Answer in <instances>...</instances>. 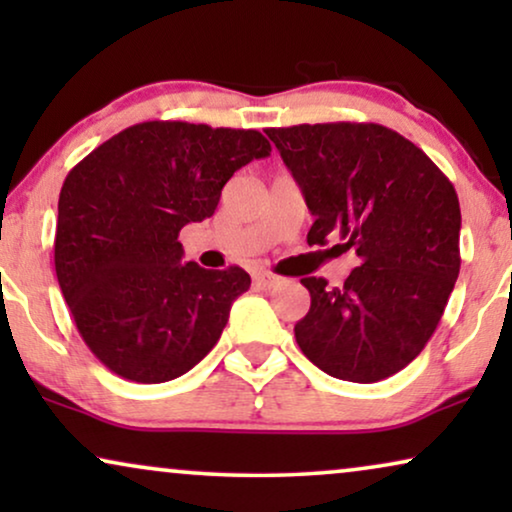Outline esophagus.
I'll return each mask as SVG.
<instances>
[{
	"mask_svg": "<svg viewBox=\"0 0 512 512\" xmlns=\"http://www.w3.org/2000/svg\"><path fill=\"white\" fill-rule=\"evenodd\" d=\"M275 282H277V277L268 275V272H254V284L258 286V289H270Z\"/></svg>",
	"mask_w": 512,
	"mask_h": 512,
	"instance_id": "1",
	"label": "esophagus"
}]
</instances>
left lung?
Masks as SVG:
<instances>
[{"mask_svg":"<svg viewBox=\"0 0 512 512\" xmlns=\"http://www.w3.org/2000/svg\"><path fill=\"white\" fill-rule=\"evenodd\" d=\"M314 216L307 244L352 249L342 286L305 277L298 347L331 377L370 384L426 347L459 277V198L426 153L377 123L265 130Z\"/></svg>","mask_w":512,"mask_h":512,"instance_id":"left-lung-1","label":"left lung"}]
</instances>
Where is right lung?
Returning <instances> with one entry per match:
<instances>
[{"label":"right lung","instance_id":"obj_1","mask_svg":"<svg viewBox=\"0 0 512 512\" xmlns=\"http://www.w3.org/2000/svg\"><path fill=\"white\" fill-rule=\"evenodd\" d=\"M270 151L258 130L146 121L67 174L55 275L83 342L111 373L174 380L219 342L251 277L237 265L184 263L179 230L209 219L226 181Z\"/></svg>","mask_w":512,"mask_h":512}]
</instances>
